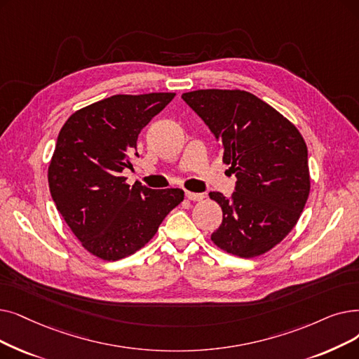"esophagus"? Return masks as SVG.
<instances>
[{
  "label": "esophagus",
  "mask_w": 359,
  "mask_h": 359,
  "mask_svg": "<svg viewBox=\"0 0 359 359\" xmlns=\"http://www.w3.org/2000/svg\"><path fill=\"white\" fill-rule=\"evenodd\" d=\"M186 198H188L189 201H202V199H204V195H202V194H195V192H191V191H186Z\"/></svg>",
  "instance_id": "1"
}]
</instances>
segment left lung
Instances as JSON below:
<instances>
[{"label": "left lung", "mask_w": 359, "mask_h": 359, "mask_svg": "<svg viewBox=\"0 0 359 359\" xmlns=\"http://www.w3.org/2000/svg\"><path fill=\"white\" fill-rule=\"evenodd\" d=\"M223 145L238 177L231 198L210 192L223 210L211 241L241 258L266 254L298 223L309 195L308 149L299 130L258 97L241 89L182 95Z\"/></svg>", "instance_id": "left-lung-1"}]
</instances>
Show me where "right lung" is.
<instances>
[{"mask_svg":"<svg viewBox=\"0 0 359 359\" xmlns=\"http://www.w3.org/2000/svg\"><path fill=\"white\" fill-rule=\"evenodd\" d=\"M175 95H113L77 110L61 128L48 167L50 192L92 255L117 261L135 254L183 201L182 189L130 186L121 176L137 157V135Z\"/></svg>","mask_w":359,"mask_h":359,"instance_id":"right-lung-1","label":"right lung"}]
</instances>
